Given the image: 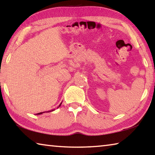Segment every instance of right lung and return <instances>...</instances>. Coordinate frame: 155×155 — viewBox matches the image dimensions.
<instances>
[{
	"mask_svg": "<svg viewBox=\"0 0 155 155\" xmlns=\"http://www.w3.org/2000/svg\"><path fill=\"white\" fill-rule=\"evenodd\" d=\"M61 104H59V107H57V108H59V107H60V106H61ZM54 111V109H52V110H51V111H44V112H40V113H38V114H37L36 115H41V114H44V113H48V112H51V111Z\"/></svg>",
	"mask_w": 155,
	"mask_h": 155,
	"instance_id": "right-lung-1",
	"label": "right lung"
}]
</instances>
